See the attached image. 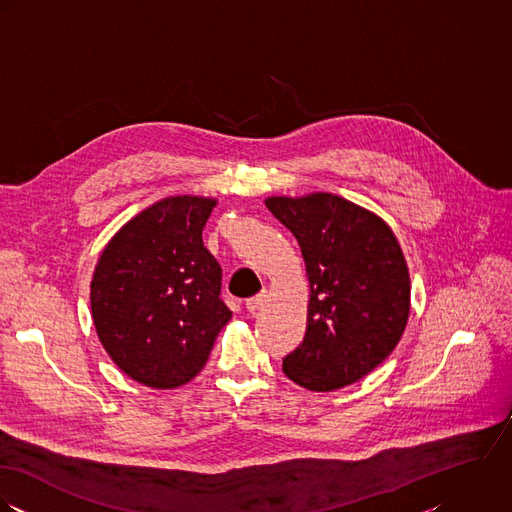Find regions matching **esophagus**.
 <instances>
[{
    "instance_id": "34e87169",
    "label": "esophagus",
    "mask_w": 512,
    "mask_h": 512,
    "mask_svg": "<svg viewBox=\"0 0 512 512\" xmlns=\"http://www.w3.org/2000/svg\"><path fill=\"white\" fill-rule=\"evenodd\" d=\"M267 301H269V293L267 291H261L257 297H253V299H249L247 303H245V307L249 312H259V310H263L265 305H267Z\"/></svg>"
}]
</instances>
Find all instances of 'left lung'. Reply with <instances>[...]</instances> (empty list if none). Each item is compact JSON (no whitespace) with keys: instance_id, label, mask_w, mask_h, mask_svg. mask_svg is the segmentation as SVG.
Wrapping results in <instances>:
<instances>
[{"instance_id":"obj_1","label":"left lung","mask_w":512,"mask_h":512,"mask_svg":"<svg viewBox=\"0 0 512 512\" xmlns=\"http://www.w3.org/2000/svg\"><path fill=\"white\" fill-rule=\"evenodd\" d=\"M265 205L297 237L310 289L307 332L283 372L310 392L350 386L380 366L406 330L404 251L378 213L328 192L271 196Z\"/></svg>"}]
</instances>
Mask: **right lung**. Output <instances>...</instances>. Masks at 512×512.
Instances as JSON below:
<instances>
[{"instance_id": "obj_1", "label": "right lung", "mask_w": 512, "mask_h": 512, "mask_svg": "<svg viewBox=\"0 0 512 512\" xmlns=\"http://www.w3.org/2000/svg\"><path fill=\"white\" fill-rule=\"evenodd\" d=\"M215 198L170 196L128 219L104 245L91 281L97 336L134 382L174 390L194 380L231 310L202 231Z\"/></svg>"}]
</instances>
